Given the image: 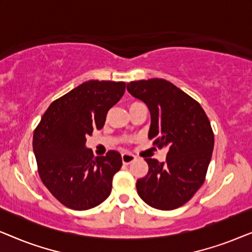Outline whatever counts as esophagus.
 I'll use <instances>...</instances> for the list:
<instances>
[{
	"label": "esophagus",
	"instance_id": "1",
	"mask_svg": "<svg viewBox=\"0 0 252 252\" xmlns=\"http://www.w3.org/2000/svg\"><path fill=\"white\" fill-rule=\"evenodd\" d=\"M135 156H134L133 154H129V153H123L122 154V159H123V163L124 164H129L132 163V161L135 159Z\"/></svg>",
	"mask_w": 252,
	"mask_h": 252
}]
</instances>
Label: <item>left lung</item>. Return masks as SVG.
<instances>
[{"label":"left lung","mask_w":252,"mask_h":252,"mask_svg":"<svg viewBox=\"0 0 252 252\" xmlns=\"http://www.w3.org/2000/svg\"><path fill=\"white\" fill-rule=\"evenodd\" d=\"M127 91L149 109L148 137L168 150L165 163L144 158L149 171L136 181L137 194L155 209H177L204 182L215 144L211 124L194 98L165 79L132 81Z\"/></svg>","instance_id":"left-lung-1"}]
</instances>
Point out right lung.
Returning a JSON list of instances; mask_svg holds the SVG:
<instances>
[{
	"label": "right lung",
	"mask_w": 252,
	"mask_h": 252,
	"mask_svg": "<svg viewBox=\"0 0 252 252\" xmlns=\"http://www.w3.org/2000/svg\"><path fill=\"white\" fill-rule=\"evenodd\" d=\"M123 81L89 80L51 103L33 135L39 174L67 208L84 211L109 197L123 165L118 151L94 156L86 136L104 126L108 111L125 93Z\"/></svg>",
	"instance_id": "add662e5"
}]
</instances>
